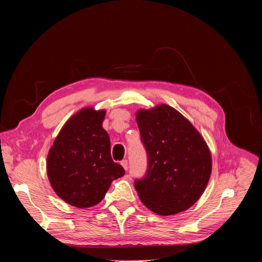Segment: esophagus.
<instances>
[{
  "label": "esophagus",
  "instance_id": "esophagus-1",
  "mask_svg": "<svg viewBox=\"0 0 262 262\" xmlns=\"http://www.w3.org/2000/svg\"><path fill=\"white\" fill-rule=\"evenodd\" d=\"M121 166H122V167L126 170V169H128V161H126V160H123V161H121Z\"/></svg>",
  "mask_w": 262,
  "mask_h": 262
}]
</instances>
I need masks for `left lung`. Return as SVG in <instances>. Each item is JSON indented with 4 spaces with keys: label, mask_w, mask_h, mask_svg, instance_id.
<instances>
[{
    "label": "left lung",
    "mask_w": 262,
    "mask_h": 262,
    "mask_svg": "<svg viewBox=\"0 0 262 262\" xmlns=\"http://www.w3.org/2000/svg\"><path fill=\"white\" fill-rule=\"evenodd\" d=\"M137 123L147 153L144 178L134 182L140 199L160 215H173L199 200L209 182L212 157L188 119L168 105L140 109Z\"/></svg>",
    "instance_id": "obj_1"
}]
</instances>
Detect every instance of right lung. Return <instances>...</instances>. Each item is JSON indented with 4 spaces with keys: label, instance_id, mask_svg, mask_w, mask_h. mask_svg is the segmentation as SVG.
<instances>
[{
    "label": "right lung",
    "instance_id": "obj_1",
    "mask_svg": "<svg viewBox=\"0 0 262 262\" xmlns=\"http://www.w3.org/2000/svg\"><path fill=\"white\" fill-rule=\"evenodd\" d=\"M106 110L85 107L62 126L47 157V173L54 192L76 208L99 203L112 182L124 175L110 155V139L102 128Z\"/></svg>",
    "mask_w": 262,
    "mask_h": 262
}]
</instances>
